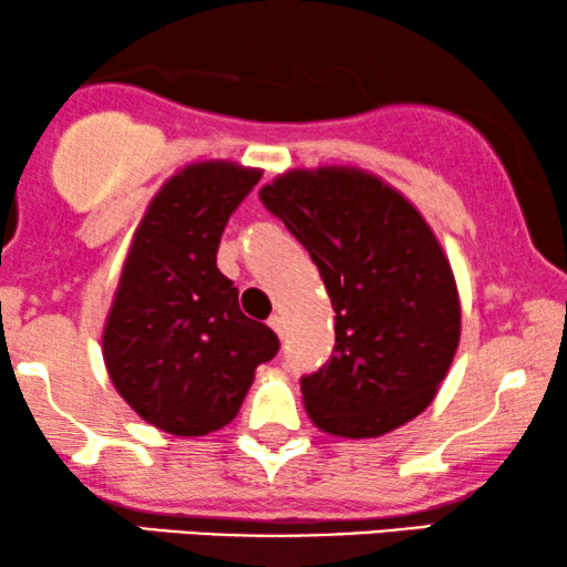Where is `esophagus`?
Returning <instances> with one entry per match:
<instances>
[{"label": "esophagus", "mask_w": 567, "mask_h": 567, "mask_svg": "<svg viewBox=\"0 0 567 567\" xmlns=\"http://www.w3.org/2000/svg\"><path fill=\"white\" fill-rule=\"evenodd\" d=\"M268 324H270V328L276 330V336H278V338H284V336H286V322H284V317H281V315H274V317H270Z\"/></svg>", "instance_id": "1"}]
</instances>
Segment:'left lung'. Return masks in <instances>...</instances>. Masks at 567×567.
Instances as JSON below:
<instances>
[{"label": "left lung", "mask_w": 567, "mask_h": 567, "mask_svg": "<svg viewBox=\"0 0 567 567\" xmlns=\"http://www.w3.org/2000/svg\"><path fill=\"white\" fill-rule=\"evenodd\" d=\"M320 270L336 309L328 363L301 377L317 429L374 439L431 405L460 346V293L408 198L346 167L293 169L260 190Z\"/></svg>", "instance_id": "obj_1"}]
</instances>
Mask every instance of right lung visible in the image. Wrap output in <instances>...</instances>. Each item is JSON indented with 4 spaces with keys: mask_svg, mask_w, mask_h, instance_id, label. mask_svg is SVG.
I'll use <instances>...</instances> for the list:
<instances>
[{
    "mask_svg": "<svg viewBox=\"0 0 567 567\" xmlns=\"http://www.w3.org/2000/svg\"><path fill=\"white\" fill-rule=\"evenodd\" d=\"M260 169L198 162L162 185L138 224L103 332L115 390L146 423L206 436L237 415L276 332L243 315L216 268L229 216Z\"/></svg>",
    "mask_w": 567,
    "mask_h": 567,
    "instance_id": "right-lung-1",
    "label": "right lung"
}]
</instances>
